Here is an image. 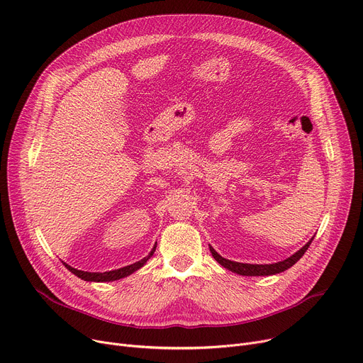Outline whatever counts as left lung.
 I'll list each match as a JSON object with an SVG mask.
<instances>
[{
	"label": "left lung",
	"instance_id": "8db88e82",
	"mask_svg": "<svg viewBox=\"0 0 363 363\" xmlns=\"http://www.w3.org/2000/svg\"><path fill=\"white\" fill-rule=\"evenodd\" d=\"M314 238L310 240V242H306L301 250H298V252L291 256L289 259L284 260V262H277V263H273V264H247V263H238V262H231V260H227L224 257H220L215 250L209 245L211 248V253L213 256V259L220 264L224 266L225 269L234 272V273H238V274H242V276H270V274H276V273H281V272H285L288 270L289 267H292L302 256L303 253L308 250L310 244L313 242Z\"/></svg>",
	"mask_w": 363,
	"mask_h": 363
}]
</instances>
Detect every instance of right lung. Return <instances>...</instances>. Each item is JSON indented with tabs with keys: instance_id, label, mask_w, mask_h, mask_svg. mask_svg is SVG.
Here are the masks:
<instances>
[{
	"instance_id": "1",
	"label": "right lung",
	"mask_w": 363,
	"mask_h": 363,
	"mask_svg": "<svg viewBox=\"0 0 363 363\" xmlns=\"http://www.w3.org/2000/svg\"><path fill=\"white\" fill-rule=\"evenodd\" d=\"M155 247L157 245H154V248L151 250V253L147 256V257H144L143 260H139V262H136V263H133V264H130V266H125V267H122V269H118V270H110V272H103V273H100V272H97V273H91V272H82V270H77V269H74V267H71V266H68V264H65L67 266V269L69 270V272H72L75 276H78L79 279H84V281H89V282H108V281H118V279H122V277H125V276H129L130 273H133L135 270H138V269H141L145 263H147V260L154 255V252H155Z\"/></svg>"
}]
</instances>
